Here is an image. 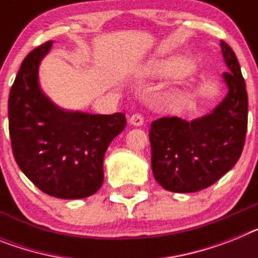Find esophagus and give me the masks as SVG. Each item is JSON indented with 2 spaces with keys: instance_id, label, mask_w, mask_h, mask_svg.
Returning <instances> with one entry per match:
<instances>
[{
  "instance_id": "1",
  "label": "esophagus",
  "mask_w": 258,
  "mask_h": 258,
  "mask_svg": "<svg viewBox=\"0 0 258 258\" xmlns=\"http://www.w3.org/2000/svg\"><path fill=\"white\" fill-rule=\"evenodd\" d=\"M129 122L134 126H141V125H144V116L141 113L132 114L131 118H129Z\"/></svg>"
}]
</instances>
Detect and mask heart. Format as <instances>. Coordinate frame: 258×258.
Masks as SVG:
<instances>
[{
  "instance_id": "b5f03b06",
  "label": "heart",
  "mask_w": 258,
  "mask_h": 258,
  "mask_svg": "<svg viewBox=\"0 0 258 258\" xmlns=\"http://www.w3.org/2000/svg\"><path fill=\"white\" fill-rule=\"evenodd\" d=\"M193 69V63L182 57L158 60L146 66L145 73L153 77H181Z\"/></svg>"
}]
</instances>
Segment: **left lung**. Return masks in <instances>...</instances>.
I'll use <instances>...</instances> for the list:
<instances>
[{"instance_id":"obj_1","label":"left lung","mask_w":258,"mask_h":258,"mask_svg":"<svg viewBox=\"0 0 258 258\" xmlns=\"http://www.w3.org/2000/svg\"><path fill=\"white\" fill-rule=\"evenodd\" d=\"M228 87L211 113L192 121L162 117L151 122V168L169 192L193 193L213 185L239 160L248 125V95L236 54L221 40Z\"/></svg>"}]
</instances>
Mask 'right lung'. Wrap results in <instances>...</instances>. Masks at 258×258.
<instances>
[{
  "label": "right lung",
  "mask_w": 258,
  "mask_h": 258,
  "mask_svg": "<svg viewBox=\"0 0 258 258\" xmlns=\"http://www.w3.org/2000/svg\"><path fill=\"white\" fill-rule=\"evenodd\" d=\"M52 44L35 48L22 62L9 95V132L15 162L41 192L78 200L102 186L104 154L126 118L54 104L39 85V66Z\"/></svg>",
  "instance_id": "obj_1"
}]
</instances>
